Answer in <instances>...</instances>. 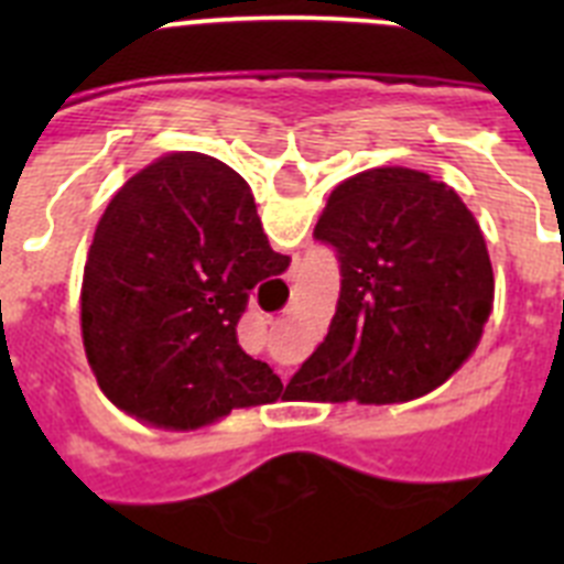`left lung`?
Returning a JSON list of instances; mask_svg holds the SVG:
<instances>
[{"instance_id":"1","label":"left lung","mask_w":564,"mask_h":564,"mask_svg":"<svg viewBox=\"0 0 564 564\" xmlns=\"http://www.w3.org/2000/svg\"><path fill=\"white\" fill-rule=\"evenodd\" d=\"M313 237L336 248L341 293L325 341L285 395L406 403L449 381L477 350L495 271L455 188L417 169H367L333 188Z\"/></svg>"}]
</instances>
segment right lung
Wrapping results in <instances>:
<instances>
[{"label": "right lung", "instance_id": "right-lung-1", "mask_svg": "<svg viewBox=\"0 0 564 564\" xmlns=\"http://www.w3.org/2000/svg\"><path fill=\"white\" fill-rule=\"evenodd\" d=\"M285 253L251 186L200 152H169L123 183L82 279V338L104 395L158 430L192 432L279 398L282 381L237 344L257 282Z\"/></svg>", "mask_w": 564, "mask_h": 564}]
</instances>
